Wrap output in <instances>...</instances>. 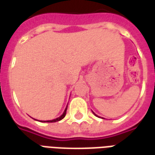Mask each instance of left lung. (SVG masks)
<instances>
[{
	"label": "left lung",
	"mask_w": 155,
	"mask_h": 155,
	"mask_svg": "<svg viewBox=\"0 0 155 155\" xmlns=\"http://www.w3.org/2000/svg\"><path fill=\"white\" fill-rule=\"evenodd\" d=\"M93 113H94V112H93ZM94 115H96V114H94ZM96 116H97V115H96Z\"/></svg>",
	"instance_id": "1"
}]
</instances>
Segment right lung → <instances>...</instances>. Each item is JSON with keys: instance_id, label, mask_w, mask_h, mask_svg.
I'll return each instance as SVG.
<instances>
[{"instance_id": "right-lung-1", "label": "right lung", "mask_w": 155, "mask_h": 155, "mask_svg": "<svg viewBox=\"0 0 155 155\" xmlns=\"http://www.w3.org/2000/svg\"><path fill=\"white\" fill-rule=\"evenodd\" d=\"M66 110H67V106H66V108H65V110H64L63 114H61V116L58 117L57 119H54V120H46V121H41V122H49V123H52V122H56V121H60V120H62V119H63V118L65 116V114H66Z\"/></svg>"}]
</instances>
